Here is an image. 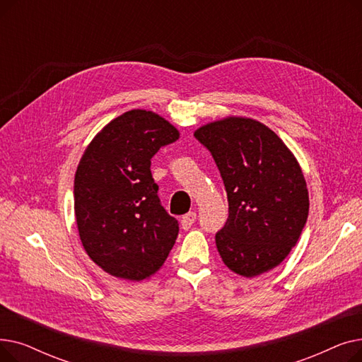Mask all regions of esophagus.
Returning <instances> with one entry per match:
<instances>
[{
  "instance_id": "esophagus-1",
  "label": "esophagus",
  "mask_w": 362,
  "mask_h": 362,
  "mask_svg": "<svg viewBox=\"0 0 362 362\" xmlns=\"http://www.w3.org/2000/svg\"><path fill=\"white\" fill-rule=\"evenodd\" d=\"M195 220H197V213H195V211H191V213L185 214V216L182 217V221H180L182 229H185V230L191 229V226L195 223Z\"/></svg>"
}]
</instances>
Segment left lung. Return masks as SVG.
<instances>
[{"label": "left lung", "mask_w": 362, "mask_h": 362, "mask_svg": "<svg viewBox=\"0 0 362 362\" xmlns=\"http://www.w3.org/2000/svg\"><path fill=\"white\" fill-rule=\"evenodd\" d=\"M194 135L210 149L229 201V218L216 235L223 262L243 277L273 270L289 255L308 217L298 160L270 127L250 117H224Z\"/></svg>", "instance_id": "obj_1"}]
</instances>
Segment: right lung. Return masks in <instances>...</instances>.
Here are the masks:
<instances>
[{
    "mask_svg": "<svg viewBox=\"0 0 362 362\" xmlns=\"http://www.w3.org/2000/svg\"><path fill=\"white\" fill-rule=\"evenodd\" d=\"M179 136L160 114L130 110L86 146L74 175V216L86 254L105 273L148 279L173 248L179 223L160 204L151 158Z\"/></svg>",
    "mask_w": 362,
    "mask_h": 362,
    "instance_id": "right-lung-1",
    "label": "right lung"
}]
</instances>
